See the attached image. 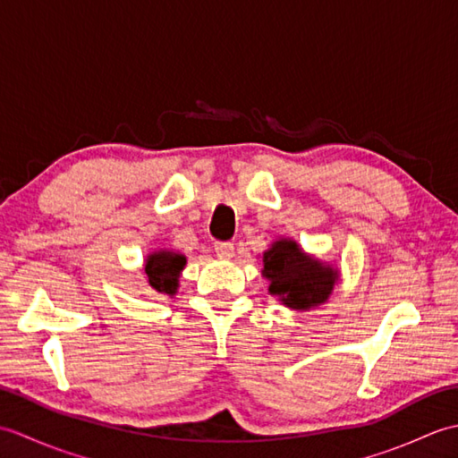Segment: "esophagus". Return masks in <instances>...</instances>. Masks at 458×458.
<instances>
[{
  "instance_id": "34e87169",
  "label": "esophagus",
  "mask_w": 458,
  "mask_h": 458,
  "mask_svg": "<svg viewBox=\"0 0 458 458\" xmlns=\"http://www.w3.org/2000/svg\"><path fill=\"white\" fill-rule=\"evenodd\" d=\"M214 251H216L218 258H232L234 256V244H230V242H216Z\"/></svg>"
}]
</instances>
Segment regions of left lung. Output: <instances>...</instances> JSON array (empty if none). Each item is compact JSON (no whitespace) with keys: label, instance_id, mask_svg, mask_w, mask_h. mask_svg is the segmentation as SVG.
<instances>
[{"label":"left lung","instance_id":"obj_1","mask_svg":"<svg viewBox=\"0 0 458 458\" xmlns=\"http://www.w3.org/2000/svg\"><path fill=\"white\" fill-rule=\"evenodd\" d=\"M264 276L271 281L269 293L279 295L291 309H313L328 299L336 271L307 258L295 242H276L264 254Z\"/></svg>","mask_w":458,"mask_h":458}]
</instances>
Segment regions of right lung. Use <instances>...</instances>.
Listing matches in <instances>:
<instances>
[{"mask_svg": "<svg viewBox=\"0 0 458 458\" xmlns=\"http://www.w3.org/2000/svg\"><path fill=\"white\" fill-rule=\"evenodd\" d=\"M187 259L174 251H155L145 261V274H148L149 285L163 295H174L179 287V274Z\"/></svg>", "mask_w": 458, "mask_h": 458, "instance_id": "right-lung-1", "label": "right lung"}]
</instances>
